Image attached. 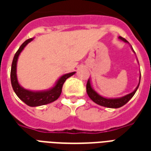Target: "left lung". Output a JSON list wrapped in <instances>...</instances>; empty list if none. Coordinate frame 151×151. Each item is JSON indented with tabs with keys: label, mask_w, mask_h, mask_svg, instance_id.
<instances>
[{
	"label": "left lung",
	"mask_w": 151,
	"mask_h": 151,
	"mask_svg": "<svg viewBox=\"0 0 151 151\" xmlns=\"http://www.w3.org/2000/svg\"><path fill=\"white\" fill-rule=\"evenodd\" d=\"M118 38L120 40H122V41H124V42H126V43H129L128 41L125 40L124 37H119ZM140 78L141 73L140 76H139V82H140ZM139 82L138 86L136 88V89L134 90L133 92L126 95V96H122L121 98H116V99H110V98H105V97L101 96L100 95L98 94L92 88L91 82H90V79L88 80L87 85H86V92H87L88 96H89L90 99H92L94 103H97L98 105L103 106H105V107L108 108H119L121 106H124V104H126L132 98V96L136 93V90L138 89Z\"/></svg>",
	"instance_id": "obj_1"
}]
</instances>
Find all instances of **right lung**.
<instances>
[{
  "instance_id": "right-lung-1",
  "label": "right lung",
  "mask_w": 151,
  "mask_h": 151,
  "mask_svg": "<svg viewBox=\"0 0 151 151\" xmlns=\"http://www.w3.org/2000/svg\"><path fill=\"white\" fill-rule=\"evenodd\" d=\"M31 41H33V38L28 39L25 42H23L15 54V56L13 58L12 64V69H11V82H12V86L14 92L22 102H24L27 105L29 106H38L45 105V104L52 103L56 100L61 95L62 88H63L64 82L66 81L67 78L73 75L75 72L63 75L57 81L54 87L46 91L34 92V91H29V90L23 88L18 82L17 75H16L17 60L21 52L24 49L27 44L29 43Z\"/></svg>"
}]
</instances>
